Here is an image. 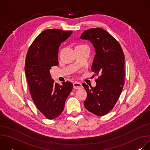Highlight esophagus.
I'll return each instance as SVG.
<instances>
[{
    "instance_id": "34e87169",
    "label": "esophagus",
    "mask_w": 150,
    "mask_h": 150,
    "mask_svg": "<svg viewBox=\"0 0 150 150\" xmlns=\"http://www.w3.org/2000/svg\"><path fill=\"white\" fill-rule=\"evenodd\" d=\"M73 86L74 89H81L82 88V85L80 82H75L73 83Z\"/></svg>"
}]
</instances>
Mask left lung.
I'll return each mask as SVG.
<instances>
[{"label":"left lung","instance_id":"left-lung-1","mask_svg":"<svg viewBox=\"0 0 150 150\" xmlns=\"http://www.w3.org/2000/svg\"><path fill=\"white\" fill-rule=\"evenodd\" d=\"M80 38L88 40L93 44L96 55L91 70L99 75L96 87L82 83L87 93L85 108L96 115L104 116L113 108L122 91L125 55L119 42L102 28L85 30Z\"/></svg>","mask_w":150,"mask_h":150}]
</instances>
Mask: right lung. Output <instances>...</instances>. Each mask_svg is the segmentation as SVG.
I'll use <instances>...</instances> for the list:
<instances>
[{
	"label": "right lung",
	"mask_w": 150,
	"mask_h": 150,
	"mask_svg": "<svg viewBox=\"0 0 150 150\" xmlns=\"http://www.w3.org/2000/svg\"><path fill=\"white\" fill-rule=\"evenodd\" d=\"M72 33L60 29L46 30L35 38L27 54L25 72L32 99L49 119L62 113L73 88L71 82H63L62 85L54 83L50 73L52 67L59 64V46Z\"/></svg>",
	"instance_id": "obj_1"
}]
</instances>
